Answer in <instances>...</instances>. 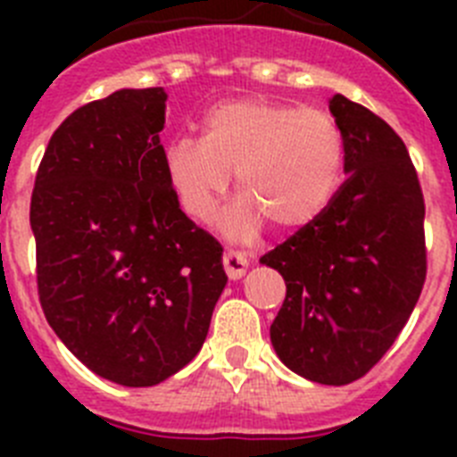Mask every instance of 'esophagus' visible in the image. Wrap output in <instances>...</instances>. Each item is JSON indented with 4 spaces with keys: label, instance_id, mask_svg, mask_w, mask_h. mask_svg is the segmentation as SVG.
Returning <instances> with one entry per match:
<instances>
[{
    "label": "esophagus",
    "instance_id": "esophagus-1",
    "mask_svg": "<svg viewBox=\"0 0 457 457\" xmlns=\"http://www.w3.org/2000/svg\"><path fill=\"white\" fill-rule=\"evenodd\" d=\"M247 258L242 256L240 252H226L224 253V270L226 274H228V278H242L245 277V272H247Z\"/></svg>",
    "mask_w": 457,
    "mask_h": 457
}]
</instances>
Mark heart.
I'll return each instance as SVG.
<instances>
[{"mask_svg": "<svg viewBox=\"0 0 457 457\" xmlns=\"http://www.w3.org/2000/svg\"><path fill=\"white\" fill-rule=\"evenodd\" d=\"M169 183L187 215L205 220L231 185L242 199L221 217L231 240H252L272 221L300 231L332 205L345 171V137L325 109L240 98L204 119V139L171 141L164 151Z\"/></svg>", "mask_w": 457, "mask_h": 457, "instance_id": "b5f03b06", "label": "heart"}]
</instances>
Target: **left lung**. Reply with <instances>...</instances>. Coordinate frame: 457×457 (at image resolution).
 I'll return each instance as SVG.
<instances>
[{
	"mask_svg": "<svg viewBox=\"0 0 457 457\" xmlns=\"http://www.w3.org/2000/svg\"><path fill=\"white\" fill-rule=\"evenodd\" d=\"M348 179L313 224L261 258L286 281L270 327L277 357L318 385H350L394 345L426 281L421 185L405 144L337 93Z\"/></svg>",
	"mask_w": 457,
	"mask_h": 457,
	"instance_id": "left-lung-1",
	"label": "left lung"
}]
</instances>
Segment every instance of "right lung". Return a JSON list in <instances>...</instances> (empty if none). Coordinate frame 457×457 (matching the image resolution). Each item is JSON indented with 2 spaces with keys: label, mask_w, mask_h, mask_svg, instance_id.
<instances>
[{
  "label": "right lung",
  "mask_w": 457,
  "mask_h": 457,
  "mask_svg": "<svg viewBox=\"0 0 457 457\" xmlns=\"http://www.w3.org/2000/svg\"><path fill=\"white\" fill-rule=\"evenodd\" d=\"M164 114L162 87L75 109L31 194L43 313L87 369L123 386L160 385L187 366L228 281L221 245L169 183Z\"/></svg>",
  "instance_id": "add662e5"
}]
</instances>
